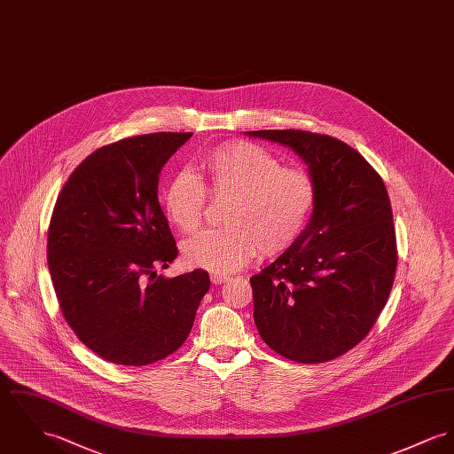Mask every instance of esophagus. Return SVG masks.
Returning a JSON list of instances; mask_svg holds the SVG:
<instances>
[{
    "instance_id": "obj_1",
    "label": "esophagus",
    "mask_w": 454,
    "mask_h": 454,
    "mask_svg": "<svg viewBox=\"0 0 454 454\" xmlns=\"http://www.w3.org/2000/svg\"><path fill=\"white\" fill-rule=\"evenodd\" d=\"M231 277L229 275H223V273H213L212 275V282L213 284H223V282H227Z\"/></svg>"
}]
</instances>
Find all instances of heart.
<instances>
[{
    "label": "heart",
    "mask_w": 454,
    "mask_h": 454,
    "mask_svg": "<svg viewBox=\"0 0 454 454\" xmlns=\"http://www.w3.org/2000/svg\"><path fill=\"white\" fill-rule=\"evenodd\" d=\"M207 184L191 172L167 182L161 205L182 232H194L203 216L205 185L215 194H231L222 222L182 244V262L191 269L231 273L246 265L260 249L265 254L286 251L301 236L317 201L311 176L282 167L278 158L253 143H229L201 160Z\"/></svg>",
    "instance_id": "b5f03b06"
}]
</instances>
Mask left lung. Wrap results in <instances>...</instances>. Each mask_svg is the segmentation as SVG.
<instances>
[{"label":"left lung","mask_w":454,"mask_h":454,"mask_svg":"<svg viewBox=\"0 0 454 454\" xmlns=\"http://www.w3.org/2000/svg\"><path fill=\"white\" fill-rule=\"evenodd\" d=\"M308 167L317 201L301 236L249 278L254 324L275 353L324 363L355 348L384 309L395 273L387 189L342 141L304 130H253Z\"/></svg>","instance_id":"left-lung-1"}]
</instances>
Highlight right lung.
<instances>
[{
	"label": "right lung",
	"mask_w": 454,
	"mask_h": 454,
	"mask_svg": "<svg viewBox=\"0 0 454 454\" xmlns=\"http://www.w3.org/2000/svg\"><path fill=\"white\" fill-rule=\"evenodd\" d=\"M191 132L121 139L68 177L48 232V269L61 313L106 362L143 366L174 351L210 289L208 272L158 275L177 256L158 203L161 168Z\"/></svg>",
	"instance_id": "right-lung-1"
}]
</instances>
